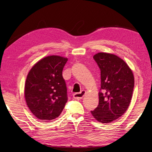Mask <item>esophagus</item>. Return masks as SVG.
<instances>
[{
  "instance_id": "esophagus-1",
  "label": "esophagus",
  "mask_w": 152,
  "mask_h": 152,
  "mask_svg": "<svg viewBox=\"0 0 152 152\" xmlns=\"http://www.w3.org/2000/svg\"><path fill=\"white\" fill-rule=\"evenodd\" d=\"M86 94V91H82L79 93H75L73 94V98H75L77 100H80L83 98L84 96Z\"/></svg>"
}]
</instances>
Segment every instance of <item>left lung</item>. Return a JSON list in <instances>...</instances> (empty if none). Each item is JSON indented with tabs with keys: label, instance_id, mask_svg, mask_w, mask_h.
<instances>
[{
	"label": "left lung",
	"instance_id": "1",
	"mask_svg": "<svg viewBox=\"0 0 152 152\" xmlns=\"http://www.w3.org/2000/svg\"><path fill=\"white\" fill-rule=\"evenodd\" d=\"M93 58L101 71V89L99 104L91 112L97 121L108 124L127 110L134 89V75L127 63L116 55L99 53Z\"/></svg>",
	"mask_w": 152,
	"mask_h": 152
}]
</instances>
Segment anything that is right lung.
Wrapping results in <instances>:
<instances>
[{"mask_svg": "<svg viewBox=\"0 0 152 152\" xmlns=\"http://www.w3.org/2000/svg\"><path fill=\"white\" fill-rule=\"evenodd\" d=\"M68 61L59 56L45 57L31 68L25 86V97L31 113L44 122L57 118L67 102L62 72Z\"/></svg>", "mask_w": 152, "mask_h": 152, "instance_id": "obj_1", "label": "right lung"}]
</instances>
